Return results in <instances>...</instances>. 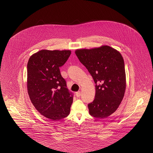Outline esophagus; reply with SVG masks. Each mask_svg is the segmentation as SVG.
Here are the masks:
<instances>
[{"instance_id":"esophagus-1","label":"esophagus","mask_w":153,"mask_h":153,"mask_svg":"<svg viewBox=\"0 0 153 153\" xmlns=\"http://www.w3.org/2000/svg\"><path fill=\"white\" fill-rule=\"evenodd\" d=\"M80 95H81L80 91H78V92H76V96L77 97H79L80 96Z\"/></svg>"}]
</instances>
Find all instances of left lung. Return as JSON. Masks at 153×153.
Masks as SVG:
<instances>
[{"instance_id":"obj_1","label":"left lung","mask_w":153,"mask_h":153,"mask_svg":"<svg viewBox=\"0 0 153 153\" xmlns=\"http://www.w3.org/2000/svg\"><path fill=\"white\" fill-rule=\"evenodd\" d=\"M75 53L95 81L96 94L88 104L89 114L96 118L109 117L119 107L126 87L123 57L109 46L77 49Z\"/></svg>"}]
</instances>
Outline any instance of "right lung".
<instances>
[{"instance_id":"add662e5","label":"right lung","mask_w":153,"mask_h":153,"mask_svg":"<svg viewBox=\"0 0 153 153\" xmlns=\"http://www.w3.org/2000/svg\"><path fill=\"white\" fill-rule=\"evenodd\" d=\"M71 54L66 50H41L33 54L27 63V87L31 102L41 115L52 120L68 117L73 102V94L59 71Z\"/></svg>"}]
</instances>
